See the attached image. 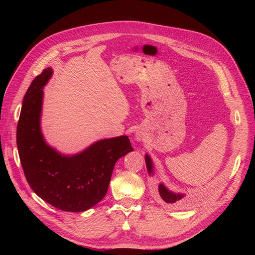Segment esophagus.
Segmentation results:
<instances>
[{
  "label": "esophagus",
  "mask_w": 255,
  "mask_h": 255,
  "mask_svg": "<svg viewBox=\"0 0 255 255\" xmlns=\"http://www.w3.org/2000/svg\"><path fill=\"white\" fill-rule=\"evenodd\" d=\"M136 138L137 140H141L142 139V134L140 132H136Z\"/></svg>",
  "instance_id": "1"
}]
</instances>
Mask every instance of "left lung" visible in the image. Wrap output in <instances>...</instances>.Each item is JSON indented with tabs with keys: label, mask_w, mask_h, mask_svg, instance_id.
Listing matches in <instances>:
<instances>
[{
	"label": "left lung",
	"mask_w": 255,
	"mask_h": 255,
	"mask_svg": "<svg viewBox=\"0 0 255 255\" xmlns=\"http://www.w3.org/2000/svg\"><path fill=\"white\" fill-rule=\"evenodd\" d=\"M145 163H146V168H148L149 173L153 172V165L151 162L150 157L146 155L145 156ZM159 195L162 198L164 203H166L168 206H177L179 205V200L183 198V194H176L170 192L168 189L165 188V186L160 184L159 185Z\"/></svg>",
	"instance_id": "1"
}]
</instances>
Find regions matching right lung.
Masks as SVG:
<instances>
[{"mask_svg":"<svg viewBox=\"0 0 255 255\" xmlns=\"http://www.w3.org/2000/svg\"><path fill=\"white\" fill-rule=\"evenodd\" d=\"M51 68L36 76L23 97L16 143L24 177L46 203L66 212H84L105 196L118 160L133 151L128 136L103 139L86 151L67 157L43 139L40 130L43 86Z\"/></svg>","mask_w":255,"mask_h":255,"instance_id":"add662e5","label":"right lung"}]
</instances>
